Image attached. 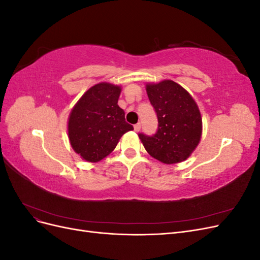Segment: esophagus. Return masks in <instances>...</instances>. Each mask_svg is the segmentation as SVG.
<instances>
[{
	"mask_svg": "<svg viewBox=\"0 0 260 260\" xmlns=\"http://www.w3.org/2000/svg\"><path fill=\"white\" fill-rule=\"evenodd\" d=\"M133 128H135V131H136V132H139L140 129H141V123L135 124V127H133Z\"/></svg>",
	"mask_w": 260,
	"mask_h": 260,
	"instance_id": "34e87169",
	"label": "esophagus"
}]
</instances>
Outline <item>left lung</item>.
<instances>
[{
  "instance_id": "8db88e82",
  "label": "left lung",
  "mask_w": 260,
  "mask_h": 260,
  "mask_svg": "<svg viewBox=\"0 0 260 260\" xmlns=\"http://www.w3.org/2000/svg\"><path fill=\"white\" fill-rule=\"evenodd\" d=\"M146 92L158 118V130L153 137L139 135L146 152L167 165L187 159L198 147L203 131L196 102L172 80L146 83Z\"/></svg>"
}]
</instances>
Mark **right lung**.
<instances>
[{
  "instance_id": "obj_1",
  "label": "right lung",
  "mask_w": 260,
  "mask_h": 260,
  "mask_svg": "<svg viewBox=\"0 0 260 260\" xmlns=\"http://www.w3.org/2000/svg\"><path fill=\"white\" fill-rule=\"evenodd\" d=\"M121 86L100 82L86 91L68 118V138L82 159L98 162L111 154L125 132L133 127L118 106Z\"/></svg>"
}]
</instances>
